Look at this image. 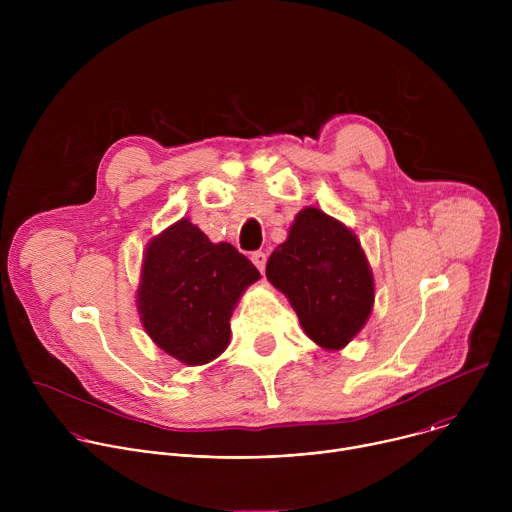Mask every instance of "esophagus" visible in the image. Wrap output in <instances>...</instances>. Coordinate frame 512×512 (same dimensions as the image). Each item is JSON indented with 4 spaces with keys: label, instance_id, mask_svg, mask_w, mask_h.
Listing matches in <instances>:
<instances>
[{
    "label": "esophagus",
    "instance_id": "esophagus-1",
    "mask_svg": "<svg viewBox=\"0 0 512 512\" xmlns=\"http://www.w3.org/2000/svg\"><path fill=\"white\" fill-rule=\"evenodd\" d=\"M251 261L255 263V267L263 273L265 271V263H267V255L263 253V251H255L253 255H251Z\"/></svg>",
    "mask_w": 512,
    "mask_h": 512
}]
</instances>
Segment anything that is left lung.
Segmentation results:
<instances>
[{"instance_id":"1","label":"left lung","mask_w":512,"mask_h":512,"mask_svg":"<svg viewBox=\"0 0 512 512\" xmlns=\"http://www.w3.org/2000/svg\"><path fill=\"white\" fill-rule=\"evenodd\" d=\"M265 273L287 296L304 332L324 348L346 346L373 310L375 283L360 243L318 208L296 216Z\"/></svg>"}]
</instances>
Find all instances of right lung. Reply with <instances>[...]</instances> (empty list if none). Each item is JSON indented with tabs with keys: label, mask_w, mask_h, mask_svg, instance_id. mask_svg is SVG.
Instances as JSON below:
<instances>
[{
	"label": "right lung",
	"mask_w": 512,
	"mask_h": 512,
	"mask_svg": "<svg viewBox=\"0 0 512 512\" xmlns=\"http://www.w3.org/2000/svg\"><path fill=\"white\" fill-rule=\"evenodd\" d=\"M257 267L229 243L182 218L145 251L137 310L145 332L186 364H204L229 346L231 316Z\"/></svg>",
	"instance_id": "1"
}]
</instances>
